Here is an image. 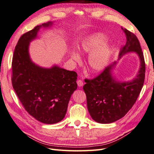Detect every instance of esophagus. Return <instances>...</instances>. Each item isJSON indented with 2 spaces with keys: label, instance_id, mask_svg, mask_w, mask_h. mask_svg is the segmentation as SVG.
<instances>
[{
  "label": "esophagus",
  "instance_id": "esophagus-1",
  "mask_svg": "<svg viewBox=\"0 0 154 154\" xmlns=\"http://www.w3.org/2000/svg\"><path fill=\"white\" fill-rule=\"evenodd\" d=\"M76 82L78 87H82L83 85V82L81 80H78Z\"/></svg>",
  "mask_w": 154,
  "mask_h": 154
}]
</instances>
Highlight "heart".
Segmentation results:
<instances>
[{
    "mask_svg": "<svg viewBox=\"0 0 154 154\" xmlns=\"http://www.w3.org/2000/svg\"><path fill=\"white\" fill-rule=\"evenodd\" d=\"M106 36L101 32H94L85 36L80 45L82 54H90L88 63L91 71L100 72L106 68L109 63L112 51V45L108 42ZM71 59L76 63L81 61L80 54L76 51L71 52Z\"/></svg>",
    "mask_w": 154,
    "mask_h": 154,
    "instance_id": "heart-1",
    "label": "heart"
}]
</instances>
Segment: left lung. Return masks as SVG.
<instances>
[{
    "mask_svg": "<svg viewBox=\"0 0 154 154\" xmlns=\"http://www.w3.org/2000/svg\"><path fill=\"white\" fill-rule=\"evenodd\" d=\"M123 30L127 42L121 51L118 61L109 65L96 78L87 80L83 87L88 112L92 119L99 123H111L125 116L136 101L143 86L145 63L140 44L132 32L126 29ZM130 52L138 56L140 62L138 72L132 81H119L113 76V69L119 60Z\"/></svg>",
    "mask_w": 154,
    "mask_h": 154,
    "instance_id": "obj_1",
    "label": "left lung"
}]
</instances>
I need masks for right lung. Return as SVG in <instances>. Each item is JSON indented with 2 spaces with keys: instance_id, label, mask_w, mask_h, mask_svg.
<instances>
[{
  "instance_id": "add662e5",
  "label": "right lung",
  "mask_w": 154,
  "mask_h": 154,
  "mask_svg": "<svg viewBox=\"0 0 154 154\" xmlns=\"http://www.w3.org/2000/svg\"><path fill=\"white\" fill-rule=\"evenodd\" d=\"M53 22L36 26L18 40L12 60V84L24 109L45 124H54L64 118L71 95L77 88V74L54 65L40 67L32 61L30 43L38 38L42 28H51Z\"/></svg>"
}]
</instances>
